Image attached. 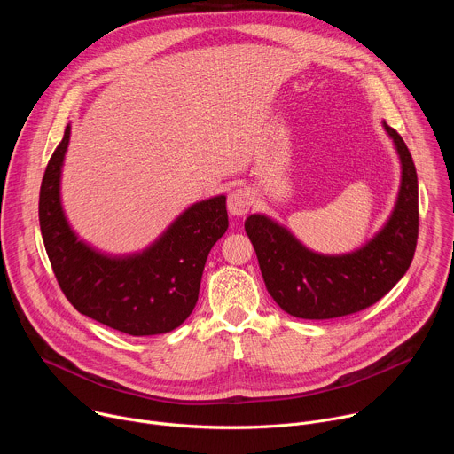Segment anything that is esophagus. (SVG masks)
<instances>
[{
	"mask_svg": "<svg viewBox=\"0 0 454 454\" xmlns=\"http://www.w3.org/2000/svg\"><path fill=\"white\" fill-rule=\"evenodd\" d=\"M251 205H253V196H251L249 190L235 188L233 192H230V196H228V212L231 215H237V217L246 215L249 212Z\"/></svg>",
	"mask_w": 454,
	"mask_h": 454,
	"instance_id": "esophagus-1",
	"label": "esophagus"
}]
</instances>
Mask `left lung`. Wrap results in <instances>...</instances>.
Here are the masks:
<instances>
[{
	"label": "left lung",
	"instance_id": "obj_1",
	"mask_svg": "<svg viewBox=\"0 0 454 454\" xmlns=\"http://www.w3.org/2000/svg\"><path fill=\"white\" fill-rule=\"evenodd\" d=\"M401 160V188L394 212L364 246L345 254L307 249L287 228L253 214L244 228L254 247L268 293L291 316L331 319L379 301L408 271L419 237V183L401 135L382 121Z\"/></svg>",
	"mask_w": 454,
	"mask_h": 454
}]
</instances>
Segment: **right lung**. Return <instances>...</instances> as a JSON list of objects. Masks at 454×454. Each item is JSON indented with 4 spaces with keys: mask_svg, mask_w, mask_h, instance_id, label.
<instances>
[{
    "mask_svg": "<svg viewBox=\"0 0 454 454\" xmlns=\"http://www.w3.org/2000/svg\"><path fill=\"white\" fill-rule=\"evenodd\" d=\"M68 144L70 125L48 161L39 193L41 233L64 296L81 314L129 336L174 331L196 307L208 253L228 230L226 198L192 205L142 253L104 254L77 237L60 205Z\"/></svg>",
    "mask_w": 454,
    "mask_h": 454,
    "instance_id": "add662e5",
    "label": "right lung"
}]
</instances>
